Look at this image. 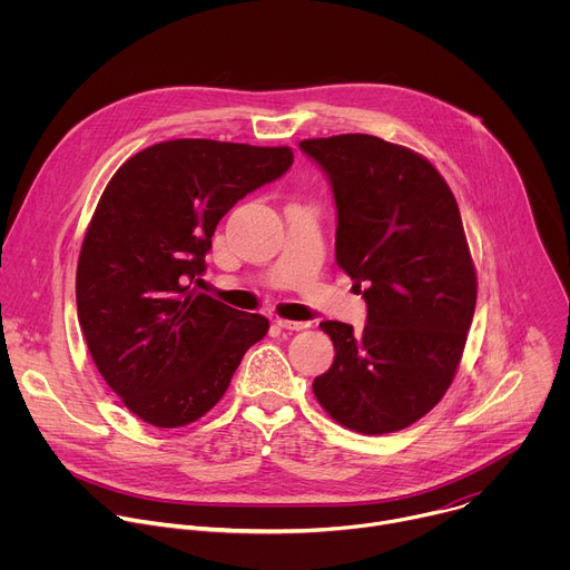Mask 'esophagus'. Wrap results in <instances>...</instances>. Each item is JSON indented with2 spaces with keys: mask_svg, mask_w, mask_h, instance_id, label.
<instances>
[{
  "mask_svg": "<svg viewBox=\"0 0 570 570\" xmlns=\"http://www.w3.org/2000/svg\"><path fill=\"white\" fill-rule=\"evenodd\" d=\"M275 322L286 332H302V330H306L308 324H311V322H297V320H282V317H277Z\"/></svg>",
  "mask_w": 570,
  "mask_h": 570,
  "instance_id": "obj_1",
  "label": "esophagus"
}]
</instances>
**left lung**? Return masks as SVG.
Instances as JSON below:
<instances>
[{"label":"left lung","instance_id":"8db88e82","mask_svg":"<svg viewBox=\"0 0 570 570\" xmlns=\"http://www.w3.org/2000/svg\"><path fill=\"white\" fill-rule=\"evenodd\" d=\"M327 176L336 262L367 304L361 334L327 320L336 356L313 394L365 435L415 424L449 390L475 308L458 203L429 159L374 135L299 141Z\"/></svg>","mask_w":570,"mask_h":570}]
</instances>
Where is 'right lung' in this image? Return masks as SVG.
<instances>
[{
	"mask_svg": "<svg viewBox=\"0 0 570 570\" xmlns=\"http://www.w3.org/2000/svg\"><path fill=\"white\" fill-rule=\"evenodd\" d=\"M291 165L288 146L171 139L132 155L108 183L80 248L76 308L97 370L146 424L203 417L268 334L264 315L191 284L218 220Z\"/></svg>",
	"mask_w": 570,
	"mask_h": 570,
	"instance_id": "right-lung-1",
	"label": "right lung"
}]
</instances>
